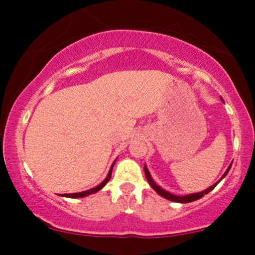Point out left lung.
<instances>
[{"mask_svg": "<svg viewBox=\"0 0 255 255\" xmlns=\"http://www.w3.org/2000/svg\"><path fill=\"white\" fill-rule=\"evenodd\" d=\"M230 168H231V164L229 165V168H228V170L224 172V175H223V177L225 176V175L228 174V172H229V170H230ZM144 170H145V175H146V178H147V181H148V183H150V186L152 187V188L154 189V191H156L158 194L159 195H162L163 198H165V199H168V200H171V201H175V203H182V204H186V203H192V201H195V200H198V199H200V198H203L205 194H207V193H210L212 191L213 188H215L216 186H217L218 184V182L221 180L218 181L217 183H215L213 184V186H211L210 187V188H207L206 191H204V192H200V193H193V194H189V195H184V197H177V195H174V194H171V193H169V192H166V191H164V189H162L160 188L159 186H157L156 184V182H154L153 180H152V177H151V175H150V172H148V170H147V168H146V166H144ZM222 177V178H223Z\"/></svg>", "mask_w": 255, "mask_h": 255, "instance_id": "1", "label": "left lung"}]
</instances>
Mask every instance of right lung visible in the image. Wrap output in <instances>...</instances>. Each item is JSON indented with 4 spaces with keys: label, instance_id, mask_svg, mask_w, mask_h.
Here are the masks:
<instances>
[{
    "label": "right lung",
    "instance_id": "1",
    "mask_svg": "<svg viewBox=\"0 0 255 255\" xmlns=\"http://www.w3.org/2000/svg\"><path fill=\"white\" fill-rule=\"evenodd\" d=\"M114 164H115V163H114ZM114 164L111 165L110 171H109V174H108L107 178H105V180H104L103 182H102L101 184H98L97 187H95V188L90 189V191H85V192H80V193H73V194H64L63 197H67V198H83V197H86V195L92 194V193L98 192L99 189L103 188V187L105 186V184H107L108 182H109V180H110V177H111V171H113V166H114Z\"/></svg>",
    "mask_w": 255,
    "mask_h": 255
}]
</instances>
